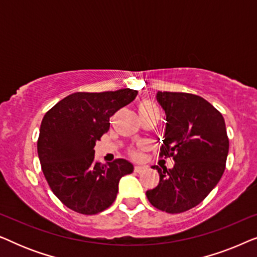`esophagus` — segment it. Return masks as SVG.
I'll list each match as a JSON object with an SVG mask.
<instances>
[{
    "mask_svg": "<svg viewBox=\"0 0 257 257\" xmlns=\"http://www.w3.org/2000/svg\"><path fill=\"white\" fill-rule=\"evenodd\" d=\"M145 166H140V165H136L135 166V172H137V173H140V172H143L144 170H145Z\"/></svg>",
    "mask_w": 257,
    "mask_h": 257,
    "instance_id": "1",
    "label": "esophagus"
}]
</instances>
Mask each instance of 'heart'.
Returning <instances> with one entry per match:
<instances>
[{
  "label": "heart",
  "mask_w": 257,
  "mask_h": 257,
  "mask_svg": "<svg viewBox=\"0 0 257 257\" xmlns=\"http://www.w3.org/2000/svg\"><path fill=\"white\" fill-rule=\"evenodd\" d=\"M150 111H157V107L154 106L150 101H144L139 105V112H150ZM133 156H138V152H133Z\"/></svg>",
  "instance_id": "obj_1"
}]
</instances>
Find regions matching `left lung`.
<instances>
[{"mask_svg": "<svg viewBox=\"0 0 257 257\" xmlns=\"http://www.w3.org/2000/svg\"><path fill=\"white\" fill-rule=\"evenodd\" d=\"M166 115L161 157H172L173 168L153 166L160 180L146 192L151 205L177 214L199 205L222 177L229 150L222 114L202 97L158 91Z\"/></svg>", "mask_w": 257, "mask_h": 257, "instance_id": "obj_1", "label": "left lung"}]
</instances>
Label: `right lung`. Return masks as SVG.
Wrapping results in <instances>:
<instances>
[{
    "instance_id": "right-lung-1",
    "label": "right lung",
    "mask_w": 257,
    "mask_h": 257,
    "mask_svg": "<svg viewBox=\"0 0 257 257\" xmlns=\"http://www.w3.org/2000/svg\"><path fill=\"white\" fill-rule=\"evenodd\" d=\"M138 94L132 89L106 92H76L45 113L37 153L54 194L77 213L93 215L115 200L121 177L133 172L125 159L94 161L97 140L110 128V117Z\"/></svg>"
}]
</instances>
